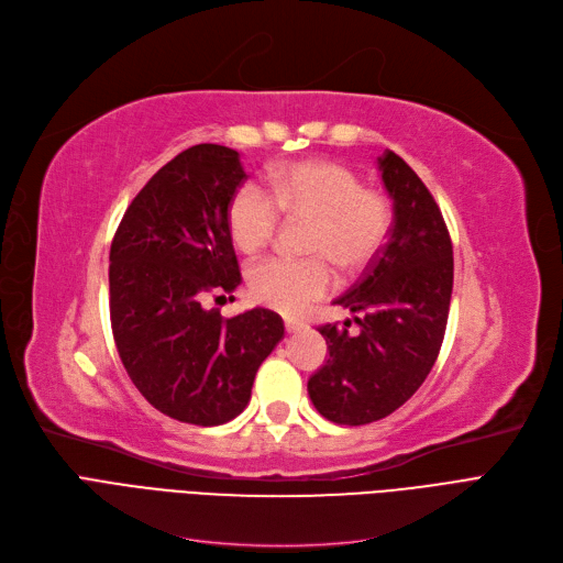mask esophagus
I'll list each match as a JSON object with an SVG mask.
<instances>
[{"label": "esophagus", "mask_w": 563, "mask_h": 563, "mask_svg": "<svg viewBox=\"0 0 563 563\" xmlns=\"http://www.w3.org/2000/svg\"><path fill=\"white\" fill-rule=\"evenodd\" d=\"M284 328H286V333H298V331H302L305 323H302V321H298V319H290V317H286V319H284Z\"/></svg>", "instance_id": "obj_1"}]
</instances>
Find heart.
I'll return each instance as SVG.
<instances>
[{
	"label": "heart",
	"mask_w": 563,
	"mask_h": 563,
	"mask_svg": "<svg viewBox=\"0 0 563 563\" xmlns=\"http://www.w3.org/2000/svg\"><path fill=\"white\" fill-rule=\"evenodd\" d=\"M273 196L258 184H242L228 205L230 238L242 254H258L275 238L279 211L309 221V258H267L249 269V290L258 302L296 314L323 298L335 284L333 267L358 275L389 242L394 205L379 190L365 188L358 174L335 161L288 163L269 177ZM329 260L325 262L324 258Z\"/></svg>",
	"instance_id": "b5f03b06"
}]
</instances>
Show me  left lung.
Listing matches in <instances>:
<instances>
[{
  "instance_id": "1",
  "label": "left lung",
  "mask_w": 563,
  "mask_h": 563,
  "mask_svg": "<svg viewBox=\"0 0 563 563\" xmlns=\"http://www.w3.org/2000/svg\"><path fill=\"white\" fill-rule=\"evenodd\" d=\"M379 172L394 200V228L377 261L335 300L349 309L358 333L325 323V365L307 391L319 415L344 426L389 417L429 377L450 317L454 258L450 230L429 188L394 151Z\"/></svg>"
}]
</instances>
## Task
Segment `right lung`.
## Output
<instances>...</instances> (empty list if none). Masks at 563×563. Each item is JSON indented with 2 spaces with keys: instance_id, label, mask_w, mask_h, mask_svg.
<instances>
[{
  "instance_id": "add662e5",
  "label": "right lung",
  "mask_w": 563,
  "mask_h": 563,
  "mask_svg": "<svg viewBox=\"0 0 563 563\" xmlns=\"http://www.w3.org/2000/svg\"><path fill=\"white\" fill-rule=\"evenodd\" d=\"M244 179L238 151L190 146L153 174L111 242L115 349L140 394L184 423L235 419L284 338V321L269 309L223 319L205 307L242 282L228 205Z\"/></svg>"
}]
</instances>
